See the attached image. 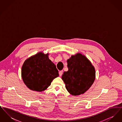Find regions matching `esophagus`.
Instances as JSON below:
<instances>
[{"mask_svg": "<svg viewBox=\"0 0 122 122\" xmlns=\"http://www.w3.org/2000/svg\"><path fill=\"white\" fill-rule=\"evenodd\" d=\"M63 70H62V71H60L59 72V76H62V74H63Z\"/></svg>", "mask_w": 122, "mask_h": 122, "instance_id": "1", "label": "esophagus"}]
</instances>
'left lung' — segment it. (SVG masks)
Listing matches in <instances>:
<instances>
[{
  "label": "left lung",
  "mask_w": 122,
  "mask_h": 122,
  "mask_svg": "<svg viewBox=\"0 0 122 122\" xmlns=\"http://www.w3.org/2000/svg\"><path fill=\"white\" fill-rule=\"evenodd\" d=\"M68 71L62 76L65 87L73 96L86 92L91 87L96 78L95 68L87 58L80 53L71 56L67 60Z\"/></svg>",
  "instance_id": "obj_1"
}]
</instances>
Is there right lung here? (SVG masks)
Masks as SVG:
<instances>
[{
    "label": "right lung",
    "instance_id": "right-lung-1",
    "mask_svg": "<svg viewBox=\"0 0 122 122\" xmlns=\"http://www.w3.org/2000/svg\"><path fill=\"white\" fill-rule=\"evenodd\" d=\"M48 54L38 52L24 62L21 76L25 84L30 90L44 91L59 76L56 65L49 59Z\"/></svg>",
    "mask_w": 122,
    "mask_h": 122
}]
</instances>
